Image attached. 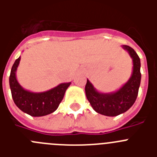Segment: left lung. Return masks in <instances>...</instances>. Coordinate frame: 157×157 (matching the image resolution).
Wrapping results in <instances>:
<instances>
[{
  "mask_svg": "<svg viewBox=\"0 0 157 157\" xmlns=\"http://www.w3.org/2000/svg\"><path fill=\"white\" fill-rule=\"evenodd\" d=\"M122 47L132 58L133 71L128 81L118 90L112 93L99 92L88 79L85 87L86 98L94 111L106 116H116L127 112L137 99L141 83L139 56L131 47L124 45Z\"/></svg>",
  "mask_w": 157,
  "mask_h": 157,
  "instance_id": "left-lung-1",
  "label": "left lung"
}]
</instances>
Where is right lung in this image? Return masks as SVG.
I'll return each mask as SVG.
<instances>
[{
	"mask_svg": "<svg viewBox=\"0 0 157 157\" xmlns=\"http://www.w3.org/2000/svg\"><path fill=\"white\" fill-rule=\"evenodd\" d=\"M19 61L20 56L14 63L9 76V85L14 103L23 112L34 117L46 116L55 112L71 82L61 83L45 92L34 93L27 90L20 86L16 78Z\"/></svg>",
	"mask_w": 157,
	"mask_h": 157,
	"instance_id": "obj_1",
	"label": "right lung"
}]
</instances>
